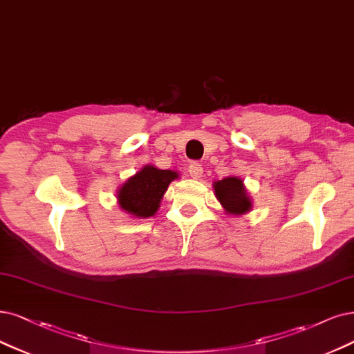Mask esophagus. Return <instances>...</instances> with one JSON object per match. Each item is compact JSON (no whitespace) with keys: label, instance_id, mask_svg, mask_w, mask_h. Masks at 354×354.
<instances>
[{"label":"esophagus","instance_id":"obj_1","mask_svg":"<svg viewBox=\"0 0 354 354\" xmlns=\"http://www.w3.org/2000/svg\"><path fill=\"white\" fill-rule=\"evenodd\" d=\"M188 172H189L191 178L200 179L203 176V165L198 162H191L188 166Z\"/></svg>","mask_w":354,"mask_h":354}]
</instances>
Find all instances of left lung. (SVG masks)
I'll return each instance as SVG.
<instances>
[{
    "mask_svg": "<svg viewBox=\"0 0 354 354\" xmlns=\"http://www.w3.org/2000/svg\"><path fill=\"white\" fill-rule=\"evenodd\" d=\"M214 191L217 200L223 205L225 210L232 214H243L251 208V201L245 192L243 184L239 178L229 176L214 184Z\"/></svg>",
    "mask_w": 354,
    "mask_h": 354,
    "instance_id": "left-lung-1",
    "label": "left lung"
}]
</instances>
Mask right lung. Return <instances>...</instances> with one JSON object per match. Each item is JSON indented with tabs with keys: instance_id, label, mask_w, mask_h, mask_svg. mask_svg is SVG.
Returning <instances> with one entry per match:
<instances>
[{
	"instance_id": "right-lung-1",
	"label": "right lung",
	"mask_w": 354,
	"mask_h": 354,
	"mask_svg": "<svg viewBox=\"0 0 354 354\" xmlns=\"http://www.w3.org/2000/svg\"><path fill=\"white\" fill-rule=\"evenodd\" d=\"M178 178L172 170L144 166L138 174L129 178L118 194L122 210L137 217H150L157 208L170 182Z\"/></svg>"
}]
</instances>
